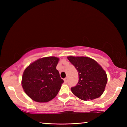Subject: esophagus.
Returning <instances> with one entry per match:
<instances>
[{
  "label": "esophagus",
  "instance_id": "obj_1",
  "mask_svg": "<svg viewBox=\"0 0 127 127\" xmlns=\"http://www.w3.org/2000/svg\"><path fill=\"white\" fill-rule=\"evenodd\" d=\"M64 81H65V83H67V77H66L64 79Z\"/></svg>",
  "mask_w": 127,
  "mask_h": 127
}]
</instances>
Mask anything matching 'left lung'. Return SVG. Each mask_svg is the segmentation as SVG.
<instances>
[{"label": "left lung", "instance_id": "1", "mask_svg": "<svg viewBox=\"0 0 127 127\" xmlns=\"http://www.w3.org/2000/svg\"><path fill=\"white\" fill-rule=\"evenodd\" d=\"M67 59L79 74V82L71 88L73 94L83 100H93L101 96L107 77L105 71L98 62L86 57L70 56Z\"/></svg>", "mask_w": 127, "mask_h": 127}]
</instances>
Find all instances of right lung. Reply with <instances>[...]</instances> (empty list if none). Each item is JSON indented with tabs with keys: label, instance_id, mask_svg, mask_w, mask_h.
I'll use <instances>...</instances> for the list:
<instances>
[{
	"label": "right lung",
	"instance_id": "right-lung-1",
	"mask_svg": "<svg viewBox=\"0 0 127 127\" xmlns=\"http://www.w3.org/2000/svg\"><path fill=\"white\" fill-rule=\"evenodd\" d=\"M59 58L45 57L31 64L24 70L22 86L28 96L37 102H47L58 94L64 81L57 70Z\"/></svg>",
	"mask_w": 127,
	"mask_h": 127
}]
</instances>
